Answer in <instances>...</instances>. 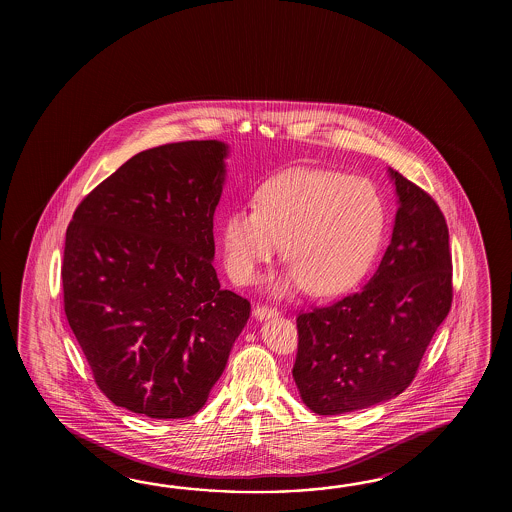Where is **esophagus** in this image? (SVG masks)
I'll use <instances>...</instances> for the list:
<instances>
[{
	"label": "esophagus",
	"mask_w": 512,
	"mask_h": 512,
	"mask_svg": "<svg viewBox=\"0 0 512 512\" xmlns=\"http://www.w3.org/2000/svg\"><path fill=\"white\" fill-rule=\"evenodd\" d=\"M252 315H254L256 320H269V318L278 316V311L272 309V307H267V305H256L254 311H252Z\"/></svg>",
	"instance_id": "34e87169"
}]
</instances>
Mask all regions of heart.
Segmentation results:
<instances>
[{
	"mask_svg": "<svg viewBox=\"0 0 512 512\" xmlns=\"http://www.w3.org/2000/svg\"><path fill=\"white\" fill-rule=\"evenodd\" d=\"M384 225V201L370 179L293 168L258 188L254 208L227 212L219 238L234 282H252L283 240V258L291 265L272 291L309 287L316 296H333L368 274Z\"/></svg>",
	"mask_w": 512,
	"mask_h": 512,
	"instance_id": "b5f03b06",
	"label": "heart"
}]
</instances>
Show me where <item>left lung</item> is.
Segmentation results:
<instances>
[{"mask_svg": "<svg viewBox=\"0 0 512 512\" xmlns=\"http://www.w3.org/2000/svg\"><path fill=\"white\" fill-rule=\"evenodd\" d=\"M397 212L392 240L360 293L296 318L293 377L318 415L390 401L414 381L452 304L448 227L434 199L388 168Z\"/></svg>", "mask_w": 512, "mask_h": 512, "instance_id": "obj_1", "label": "left lung"}]
</instances>
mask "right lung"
I'll list each match as a JSON object with an SVG mask.
<instances>
[{
    "label": "right lung",
    "mask_w": 512,
    "mask_h": 512,
    "mask_svg": "<svg viewBox=\"0 0 512 512\" xmlns=\"http://www.w3.org/2000/svg\"><path fill=\"white\" fill-rule=\"evenodd\" d=\"M227 157L221 141L137 153L67 227V322L98 388L133 414L199 412L251 315L212 265Z\"/></svg>",
    "instance_id": "right-lung-1"
}]
</instances>
